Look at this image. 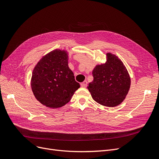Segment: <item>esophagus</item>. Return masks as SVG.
I'll list each match as a JSON object with an SVG mask.
<instances>
[{"label": "esophagus", "instance_id": "1", "mask_svg": "<svg viewBox=\"0 0 159 159\" xmlns=\"http://www.w3.org/2000/svg\"><path fill=\"white\" fill-rule=\"evenodd\" d=\"M81 87H87V81H84V82H82V83H81Z\"/></svg>", "mask_w": 159, "mask_h": 159}]
</instances>
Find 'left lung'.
Listing matches in <instances>:
<instances>
[{"instance_id": "8db88e82", "label": "left lung", "mask_w": 159, "mask_h": 159, "mask_svg": "<svg viewBox=\"0 0 159 159\" xmlns=\"http://www.w3.org/2000/svg\"><path fill=\"white\" fill-rule=\"evenodd\" d=\"M93 81L87 89L93 100L103 106H117L125 99L131 85V78L125 66L118 57L107 54V61L93 70Z\"/></svg>"}]
</instances>
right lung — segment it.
<instances>
[{"instance_id": "1", "label": "right lung", "mask_w": 159, "mask_h": 159, "mask_svg": "<svg viewBox=\"0 0 159 159\" xmlns=\"http://www.w3.org/2000/svg\"><path fill=\"white\" fill-rule=\"evenodd\" d=\"M31 87L36 99L50 108L61 107L80 88L68 65V53L55 50L43 56L32 72Z\"/></svg>"}]
</instances>
